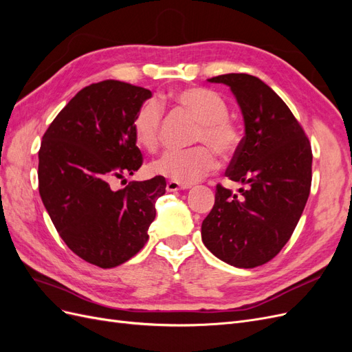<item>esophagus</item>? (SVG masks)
<instances>
[{"instance_id": "obj_1", "label": "esophagus", "mask_w": 352, "mask_h": 352, "mask_svg": "<svg viewBox=\"0 0 352 352\" xmlns=\"http://www.w3.org/2000/svg\"><path fill=\"white\" fill-rule=\"evenodd\" d=\"M190 188V185H186V184H180V182H175V180H168L167 185H166V189L168 190V192H175V190H180V189H188Z\"/></svg>"}]
</instances>
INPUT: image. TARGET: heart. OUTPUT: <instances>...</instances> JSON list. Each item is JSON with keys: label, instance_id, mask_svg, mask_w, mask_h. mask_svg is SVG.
<instances>
[{"label": "heart", "instance_id": "obj_1", "mask_svg": "<svg viewBox=\"0 0 352 352\" xmlns=\"http://www.w3.org/2000/svg\"><path fill=\"white\" fill-rule=\"evenodd\" d=\"M172 100L198 123L194 142L204 145L166 151L154 160L150 170L157 176L188 185L206 177L217 167V158L212 150L223 158L235 154L242 142V131L229 119L226 101L214 91L198 87L185 88L175 92ZM162 120V105L154 100L144 102L138 109L132 129L136 142L145 150L153 151L158 146Z\"/></svg>", "mask_w": 352, "mask_h": 352}]
</instances>
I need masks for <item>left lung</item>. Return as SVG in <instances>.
<instances>
[{
	"label": "left lung",
	"instance_id": "8db88e82",
	"mask_svg": "<svg viewBox=\"0 0 352 352\" xmlns=\"http://www.w3.org/2000/svg\"><path fill=\"white\" fill-rule=\"evenodd\" d=\"M225 83L239 104L245 136L226 176L245 185L239 195L217 185L201 238L217 258L239 269L270 261L289 241L311 188V145L289 107L269 85L247 73Z\"/></svg>",
	"mask_w": 352,
	"mask_h": 352
}]
</instances>
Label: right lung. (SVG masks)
Listing matches in <instances>:
<instances>
[{"label":"right lung","mask_w":352,"mask_h":352,"mask_svg":"<svg viewBox=\"0 0 352 352\" xmlns=\"http://www.w3.org/2000/svg\"><path fill=\"white\" fill-rule=\"evenodd\" d=\"M151 91L102 80L79 91L42 136L39 195L61 239L85 261L111 269L148 241L166 180L155 176L114 190L142 166L132 129Z\"/></svg>","instance_id":"right-lung-1"}]
</instances>
